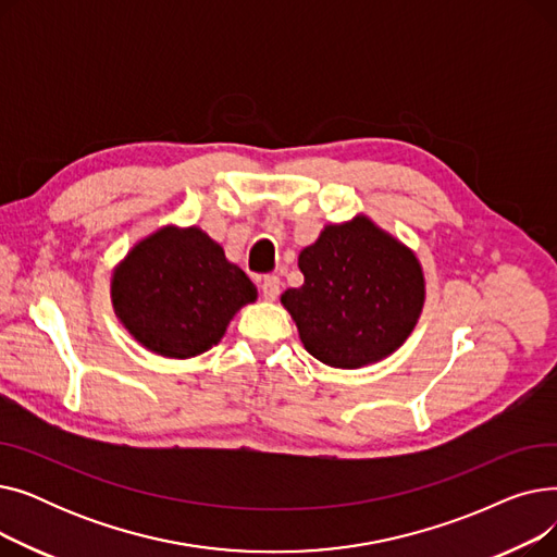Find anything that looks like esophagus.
<instances>
[{"label":"esophagus","mask_w":557,"mask_h":557,"mask_svg":"<svg viewBox=\"0 0 557 557\" xmlns=\"http://www.w3.org/2000/svg\"><path fill=\"white\" fill-rule=\"evenodd\" d=\"M259 288H261V296L263 298L275 300L277 294H280V277L277 275H263Z\"/></svg>","instance_id":"esophagus-1"}]
</instances>
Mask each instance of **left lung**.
I'll use <instances>...</instances> for the list:
<instances>
[{
    "mask_svg": "<svg viewBox=\"0 0 557 557\" xmlns=\"http://www.w3.org/2000/svg\"><path fill=\"white\" fill-rule=\"evenodd\" d=\"M302 286L282 305L294 315L307 352L352 370L384 357L411 334L424 302L416 255L366 216L327 225L298 257Z\"/></svg>",
    "mask_w": 557,
    "mask_h": 557,
    "instance_id": "obj_1",
    "label": "left lung"
}]
</instances>
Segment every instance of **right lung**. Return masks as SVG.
<instances>
[{
	"label": "right lung",
	"mask_w": 557,
	"mask_h": 557,
	"mask_svg": "<svg viewBox=\"0 0 557 557\" xmlns=\"http://www.w3.org/2000/svg\"><path fill=\"white\" fill-rule=\"evenodd\" d=\"M255 298L250 277L198 227L151 234L112 277V302L126 330L171 359L216 345L230 318Z\"/></svg>",
	"instance_id": "add662e5"
}]
</instances>
